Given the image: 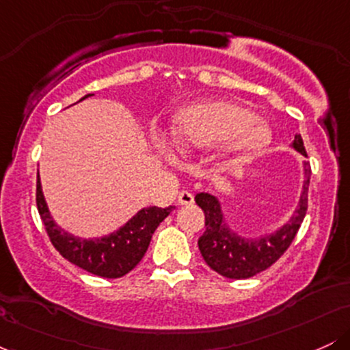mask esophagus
Wrapping results in <instances>:
<instances>
[{"label":"esophagus","instance_id":"obj_1","mask_svg":"<svg viewBox=\"0 0 350 350\" xmlns=\"http://www.w3.org/2000/svg\"><path fill=\"white\" fill-rule=\"evenodd\" d=\"M178 202L180 204V206H192V204H194V196H192L191 192L183 191V192H180V194H179Z\"/></svg>","mask_w":350,"mask_h":350}]
</instances>
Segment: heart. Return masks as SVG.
<instances>
[{"instance_id":"heart-1","label":"heart","mask_w":350,"mask_h":350,"mask_svg":"<svg viewBox=\"0 0 350 350\" xmlns=\"http://www.w3.org/2000/svg\"><path fill=\"white\" fill-rule=\"evenodd\" d=\"M172 139L186 150H206L222 144L230 161H242L271 142V130L248 107L234 100H206L186 107L171 123Z\"/></svg>"}]
</instances>
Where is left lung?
<instances>
[{"label": "left lung", "mask_w": 350, "mask_h": 350, "mask_svg": "<svg viewBox=\"0 0 350 350\" xmlns=\"http://www.w3.org/2000/svg\"><path fill=\"white\" fill-rule=\"evenodd\" d=\"M291 146L296 151L306 156L303 138L296 135ZM304 166V184L301 191L298 208L290 222L268 235H262L258 239H247L237 234L227 226L224 219L222 207L219 199L207 192H200L196 196V204L202 208L206 214V232L199 239V250L202 253L204 260L212 270L219 275L232 280H245L255 276L256 273L270 268L276 260L288 250L296 234H298L301 224L308 211V189L309 176H311V166L308 161Z\"/></svg>", "instance_id": "obj_1"}]
</instances>
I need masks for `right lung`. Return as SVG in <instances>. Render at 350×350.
I'll use <instances>...</instances> for the list:
<instances>
[{
    "mask_svg": "<svg viewBox=\"0 0 350 350\" xmlns=\"http://www.w3.org/2000/svg\"><path fill=\"white\" fill-rule=\"evenodd\" d=\"M90 97V94L83 98ZM80 98V100H83ZM36 202L52 245L60 255L75 267L102 278H122L142 262L150 247L151 237L159 224L171 214L174 206L166 208L144 207L113 234L100 239H80L60 228L52 219L44 199L41 179L38 176Z\"/></svg>",
    "mask_w": 350,
    "mask_h": 350,
    "instance_id": "obj_1",
    "label": "right lung"
}]
</instances>
